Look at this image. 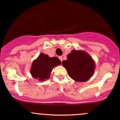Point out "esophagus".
Returning <instances> with one entry per match:
<instances>
[{
  "label": "esophagus",
  "instance_id": "obj_1",
  "mask_svg": "<svg viewBox=\"0 0 120 120\" xmlns=\"http://www.w3.org/2000/svg\"><path fill=\"white\" fill-rule=\"evenodd\" d=\"M59 59H60V61H61V62H62V61H63V56H59Z\"/></svg>",
  "mask_w": 120,
  "mask_h": 120
}]
</instances>
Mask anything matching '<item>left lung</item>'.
I'll list each match as a JSON object with an SVG mask.
<instances>
[{"instance_id":"obj_1","label":"left lung","mask_w":120,"mask_h":120,"mask_svg":"<svg viewBox=\"0 0 120 120\" xmlns=\"http://www.w3.org/2000/svg\"><path fill=\"white\" fill-rule=\"evenodd\" d=\"M69 77L78 82H84L94 73L95 64L89 54L82 51L73 50L67 55V60L62 62Z\"/></svg>"}]
</instances>
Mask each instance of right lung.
<instances>
[{
	"label": "right lung",
	"mask_w": 120,
	"mask_h": 120,
	"mask_svg": "<svg viewBox=\"0 0 120 120\" xmlns=\"http://www.w3.org/2000/svg\"><path fill=\"white\" fill-rule=\"evenodd\" d=\"M61 64L57 57H49L47 55L41 53L33 61L30 73L34 78L39 81L48 79L53 67Z\"/></svg>",
	"instance_id": "add662e5"
}]
</instances>
